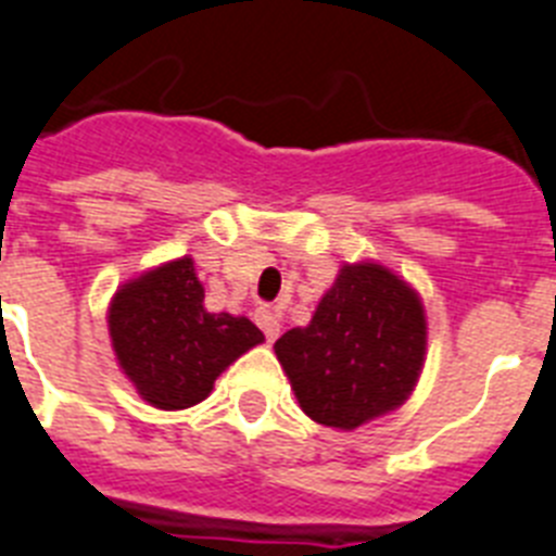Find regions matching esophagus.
<instances>
[{"label":"esophagus","instance_id":"esophagus-1","mask_svg":"<svg viewBox=\"0 0 556 556\" xmlns=\"http://www.w3.org/2000/svg\"><path fill=\"white\" fill-rule=\"evenodd\" d=\"M254 319H256V325L263 328L265 339H268V342H274V339L279 336V316L274 314L270 307H260V311L254 314Z\"/></svg>","mask_w":556,"mask_h":556}]
</instances>
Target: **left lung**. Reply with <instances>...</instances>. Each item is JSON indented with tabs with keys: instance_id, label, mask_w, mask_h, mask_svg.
<instances>
[{
	"instance_id": "1",
	"label": "left lung",
	"mask_w": 556,
	"mask_h": 556,
	"mask_svg": "<svg viewBox=\"0 0 556 556\" xmlns=\"http://www.w3.org/2000/svg\"><path fill=\"white\" fill-rule=\"evenodd\" d=\"M274 350L305 415L356 429L413 393L427 350L421 300L381 265H344L311 325Z\"/></svg>"
}]
</instances>
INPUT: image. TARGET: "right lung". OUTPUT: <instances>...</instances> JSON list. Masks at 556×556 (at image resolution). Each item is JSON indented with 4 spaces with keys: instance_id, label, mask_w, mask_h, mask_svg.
I'll list each match as a JSON object with an SVG mask.
<instances>
[{
    "instance_id": "obj_1",
    "label": "right lung",
    "mask_w": 556,
    "mask_h": 556,
    "mask_svg": "<svg viewBox=\"0 0 556 556\" xmlns=\"http://www.w3.org/2000/svg\"><path fill=\"white\" fill-rule=\"evenodd\" d=\"M110 336L127 379L161 409L203 401L231 362L263 342L245 316L208 314L189 256L121 288L110 305Z\"/></svg>"
}]
</instances>
